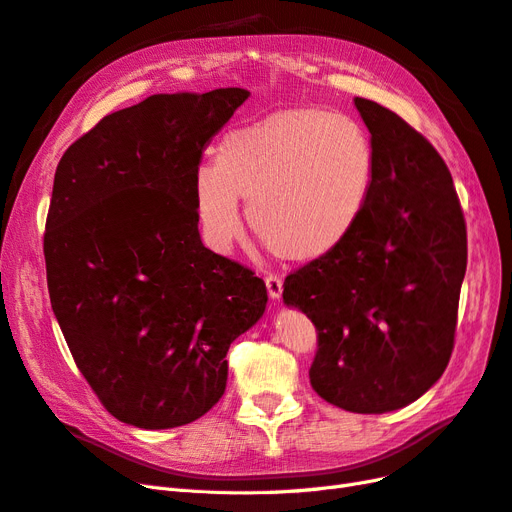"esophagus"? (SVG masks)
<instances>
[{
	"label": "esophagus",
	"mask_w": 512,
	"mask_h": 512,
	"mask_svg": "<svg viewBox=\"0 0 512 512\" xmlns=\"http://www.w3.org/2000/svg\"><path fill=\"white\" fill-rule=\"evenodd\" d=\"M267 290H269V297L271 299H280L282 297V290H284V280L280 275H267Z\"/></svg>",
	"instance_id": "obj_1"
}]
</instances>
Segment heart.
I'll list each match as a JSON object with an SVG mask.
<instances>
[{"label":"heart","mask_w":512,"mask_h":512,"mask_svg":"<svg viewBox=\"0 0 512 512\" xmlns=\"http://www.w3.org/2000/svg\"><path fill=\"white\" fill-rule=\"evenodd\" d=\"M374 183L376 149L363 123L297 106L228 132L215 164L198 166L192 190L215 250L239 235L241 198L247 222L277 258L316 262L352 237Z\"/></svg>","instance_id":"b5f03b06"}]
</instances>
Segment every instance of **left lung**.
<instances>
[{
	"instance_id": "1",
	"label": "left lung",
	"mask_w": 512,
	"mask_h": 512,
	"mask_svg": "<svg viewBox=\"0 0 512 512\" xmlns=\"http://www.w3.org/2000/svg\"><path fill=\"white\" fill-rule=\"evenodd\" d=\"M376 149V183L352 237L284 280L314 322L312 389L356 414L412 404L455 348L468 235L451 170L389 108L354 98Z\"/></svg>"
}]
</instances>
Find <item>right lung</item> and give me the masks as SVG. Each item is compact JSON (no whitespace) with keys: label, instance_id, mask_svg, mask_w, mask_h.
<instances>
[{"label":"right lung","instance_id":"add662e5","mask_svg":"<svg viewBox=\"0 0 512 512\" xmlns=\"http://www.w3.org/2000/svg\"><path fill=\"white\" fill-rule=\"evenodd\" d=\"M250 91L158 94L102 117L61 156L46 284L83 378L117 421L188 425L226 391V352L265 314L252 269L203 245L194 173Z\"/></svg>","mask_w":512,"mask_h":512}]
</instances>
